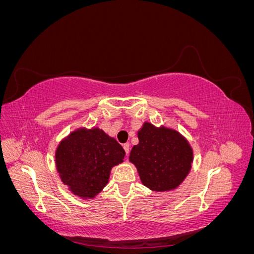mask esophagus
<instances>
[{"mask_svg":"<svg viewBox=\"0 0 254 254\" xmlns=\"http://www.w3.org/2000/svg\"><path fill=\"white\" fill-rule=\"evenodd\" d=\"M123 148H124V150L126 152V156L128 157V155H129V148H130L129 143H125L124 145H123Z\"/></svg>","mask_w":254,"mask_h":254,"instance_id":"34e87169","label":"esophagus"}]
</instances>
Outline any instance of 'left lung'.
I'll return each instance as SVG.
<instances>
[{"label": "left lung", "mask_w": 254, "mask_h": 254, "mask_svg": "<svg viewBox=\"0 0 254 254\" xmlns=\"http://www.w3.org/2000/svg\"><path fill=\"white\" fill-rule=\"evenodd\" d=\"M129 160L135 165L145 187L152 190H174L190 170L193 151L188 141L172 129L156 128L144 123L137 131Z\"/></svg>", "instance_id": "left-lung-1"}]
</instances>
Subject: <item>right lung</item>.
<instances>
[{
    "label": "right lung",
    "mask_w": 254,
    "mask_h": 254,
    "mask_svg": "<svg viewBox=\"0 0 254 254\" xmlns=\"http://www.w3.org/2000/svg\"><path fill=\"white\" fill-rule=\"evenodd\" d=\"M125 150L103 130L78 129L56 150V166L72 193L93 198L108 183L112 166L123 162Z\"/></svg>",
    "instance_id": "1"
}]
</instances>
